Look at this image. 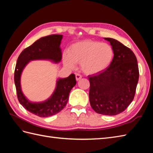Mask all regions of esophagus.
Returning <instances> with one entry per match:
<instances>
[{"label":"esophagus","instance_id":"1","mask_svg":"<svg viewBox=\"0 0 153 153\" xmlns=\"http://www.w3.org/2000/svg\"><path fill=\"white\" fill-rule=\"evenodd\" d=\"M82 76H81L80 74H76V79L77 81L80 80L81 79H82Z\"/></svg>","mask_w":153,"mask_h":153}]
</instances>
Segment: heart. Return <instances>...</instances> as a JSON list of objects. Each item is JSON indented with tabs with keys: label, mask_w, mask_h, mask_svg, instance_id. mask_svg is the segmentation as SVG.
Wrapping results in <instances>:
<instances>
[{
	"label": "heart",
	"mask_w": 153,
	"mask_h": 153,
	"mask_svg": "<svg viewBox=\"0 0 153 153\" xmlns=\"http://www.w3.org/2000/svg\"><path fill=\"white\" fill-rule=\"evenodd\" d=\"M113 58L114 50L110 45L85 40L71 45L68 54L63 55V62L71 69L76 67V64H80L84 73L93 75L108 68Z\"/></svg>",
	"instance_id": "heart-1"
}]
</instances>
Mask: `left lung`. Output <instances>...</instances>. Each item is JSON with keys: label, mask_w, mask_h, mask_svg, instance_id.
I'll use <instances>...</instances> for the list:
<instances>
[{"label": "left lung", "mask_w": 153, "mask_h": 153, "mask_svg": "<svg viewBox=\"0 0 153 153\" xmlns=\"http://www.w3.org/2000/svg\"><path fill=\"white\" fill-rule=\"evenodd\" d=\"M114 50V58L108 68L88 77L89 102L100 114L114 116L122 112L134 100L139 80L137 58L133 51L118 41L105 38Z\"/></svg>", "instance_id": "obj_1"}]
</instances>
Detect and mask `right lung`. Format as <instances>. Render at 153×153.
<instances>
[{
	"label": "right lung",
	"instance_id": "add662e5",
	"mask_svg": "<svg viewBox=\"0 0 153 153\" xmlns=\"http://www.w3.org/2000/svg\"><path fill=\"white\" fill-rule=\"evenodd\" d=\"M62 37V35H51L40 38L22 52L16 65L14 83L19 102L29 112L39 117L55 115L66 106L70 91L76 84L75 75L71 74L68 77L58 78L53 95L40 102H31L24 95L21 88V75L31 60H46L54 63L60 62L62 54L60 47Z\"/></svg>",
	"mask_w": 153,
	"mask_h": 153
}]
</instances>
